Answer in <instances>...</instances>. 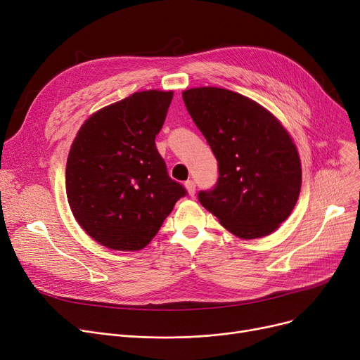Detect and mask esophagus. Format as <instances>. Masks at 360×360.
<instances>
[{"label":"esophagus","mask_w":360,"mask_h":360,"mask_svg":"<svg viewBox=\"0 0 360 360\" xmlns=\"http://www.w3.org/2000/svg\"><path fill=\"white\" fill-rule=\"evenodd\" d=\"M185 188H186L188 194H190L191 197L195 195V182H194L193 179H188V181L185 182Z\"/></svg>","instance_id":"1"}]
</instances>
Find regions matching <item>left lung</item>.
I'll return each instance as SVG.
<instances>
[{"instance_id": "left-lung-1", "label": "left lung", "mask_w": 360, "mask_h": 360, "mask_svg": "<svg viewBox=\"0 0 360 360\" xmlns=\"http://www.w3.org/2000/svg\"><path fill=\"white\" fill-rule=\"evenodd\" d=\"M182 99L219 166L216 185L198 193L201 205L239 238L274 232L292 213L302 184L288 131L269 110L231 90L197 87Z\"/></svg>"}]
</instances>
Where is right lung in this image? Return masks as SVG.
<instances>
[{"instance_id":"obj_1","label":"right lung","mask_w":360,"mask_h":360,"mask_svg":"<svg viewBox=\"0 0 360 360\" xmlns=\"http://www.w3.org/2000/svg\"><path fill=\"white\" fill-rule=\"evenodd\" d=\"M172 96L147 90L109 105L83 124L71 146L68 204L86 233L106 248H144L186 195L155 143Z\"/></svg>"}]
</instances>
